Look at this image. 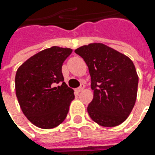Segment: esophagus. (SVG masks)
Wrapping results in <instances>:
<instances>
[{
  "mask_svg": "<svg viewBox=\"0 0 155 155\" xmlns=\"http://www.w3.org/2000/svg\"><path fill=\"white\" fill-rule=\"evenodd\" d=\"M84 84H82L80 87H78V89H76V92H78V93H79L81 92L83 90H84Z\"/></svg>",
  "mask_w": 155,
  "mask_h": 155,
  "instance_id": "obj_1",
  "label": "esophagus"
}]
</instances>
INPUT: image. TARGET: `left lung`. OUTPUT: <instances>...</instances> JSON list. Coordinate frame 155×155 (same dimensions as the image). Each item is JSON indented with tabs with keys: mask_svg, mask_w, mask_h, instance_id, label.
<instances>
[{
	"mask_svg": "<svg viewBox=\"0 0 155 155\" xmlns=\"http://www.w3.org/2000/svg\"><path fill=\"white\" fill-rule=\"evenodd\" d=\"M85 61L91 78L93 99L88 113L104 127H116L124 122L134 108L138 75L133 61L102 43H91L75 50Z\"/></svg>",
	"mask_w": 155,
	"mask_h": 155,
	"instance_id": "left-lung-1",
	"label": "left lung"
}]
</instances>
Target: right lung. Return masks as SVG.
I'll list each match as a JSON object with an SVG mask.
<instances>
[{
  "label": "right lung",
  "instance_id": "obj_1",
  "mask_svg": "<svg viewBox=\"0 0 155 155\" xmlns=\"http://www.w3.org/2000/svg\"><path fill=\"white\" fill-rule=\"evenodd\" d=\"M71 48L52 46L29 58L18 68L15 91L23 114L40 128L61 124L75 98L74 91L64 82L62 65Z\"/></svg>",
  "mask_w": 155,
  "mask_h": 155
}]
</instances>
